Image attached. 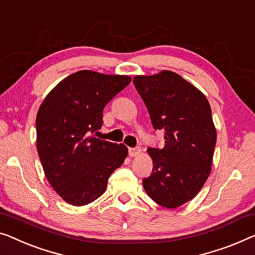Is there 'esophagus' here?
<instances>
[{"mask_svg":"<svg viewBox=\"0 0 255 255\" xmlns=\"http://www.w3.org/2000/svg\"><path fill=\"white\" fill-rule=\"evenodd\" d=\"M140 153H141V148H139V147H135V148H128V155H130L131 157L138 156Z\"/></svg>","mask_w":255,"mask_h":255,"instance_id":"obj_1","label":"esophagus"}]
</instances>
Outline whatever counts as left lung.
<instances>
[{"label":"left lung","mask_w":255,"mask_h":255,"mask_svg":"<svg viewBox=\"0 0 255 255\" xmlns=\"http://www.w3.org/2000/svg\"><path fill=\"white\" fill-rule=\"evenodd\" d=\"M133 84L163 148H148L153 172L143 189L157 205L173 209L193 199L210 175L216 128L207 98L176 72L135 76Z\"/></svg>","instance_id":"left-lung-1"}]
</instances>
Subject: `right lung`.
Listing matches in <instances>:
<instances>
[{"label": "right lung", "mask_w": 255, "mask_h": 255, "mask_svg": "<svg viewBox=\"0 0 255 255\" xmlns=\"http://www.w3.org/2000/svg\"><path fill=\"white\" fill-rule=\"evenodd\" d=\"M130 83V76L82 70L58 83L40 106L36 149L48 182L68 204L84 206L98 199L127 158L124 143L95 134L103 108Z\"/></svg>", "instance_id": "obj_1"}]
</instances>
